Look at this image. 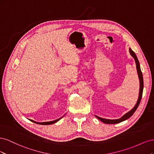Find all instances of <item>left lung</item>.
I'll return each instance as SVG.
<instances>
[{"instance_id":"1","label":"left lung","mask_w":154,"mask_h":154,"mask_svg":"<svg viewBox=\"0 0 154 154\" xmlns=\"http://www.w3.org/2000/svg\"><path fill=\"white\" fill-rule=\"evenodd\" d=\"M129 51L130 54L132 55V57L134 58L135 62H136V68H137V74H138V76H139V83H140V88H139V97L138 100L137 101V103L136 104V105L134 106V108L129 111L128 112H127V114H125L123 116H122V118L118 119H103L98 117V116H96V117L99 119L100 121H101L102 122L106 123V124H116V123H119L120 122H122L123 121L128 119L129 118L131 117V116L134 114V113L135 112V111L136 110V109H137V107L140 103L141 100L142 98V95H143V74L142 72L141 71L140 69V65H139V62L138 61V59L137 58V56L135 54V53L134 51L131 49H129Z\"/></svg>"}]
</instances>
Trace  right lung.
Listing matches in <instances>:
<instances>
[{"label": "right lung", "instance_id": "1", "mask_svg": "<svg viewBox=\"0 0 154 154\" xmlns=\"http://www.w3.org/2000/svg\"><path fill=\"white\" fill-rule=\"evenodd\" d=\"M61 118H62V117H61L60 118H59V119H56V120H54V121H52V122H42V123H39V122H35V121H33V120H31V119H29L31 122H33V123H36V124H40V125H51V124H53V123H56V122H57L58 121H59L60 119Z\"/></svg>", "mask_w": 154, "mask_h": 154}]
</instances>
